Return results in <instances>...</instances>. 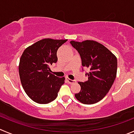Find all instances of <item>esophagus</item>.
<instances>
[{
	"instance_id": "obj_1",
	"label": "esophagus",
	"mask_w": 134,
	"mask_h": 134,
	"mask_svg": "<svg viewBox=\"0 0 134 134\" xmlns=\"http://www.w3.org/2000/svg\"><path fill=\"white\" fill-rule=\"evenodd\" d=\"M66 80H67V81H68V83H69L70 84H73V83H75L76 82V80H71V79L68 78V77H66Z\"/></svg>"
}]
</instances>
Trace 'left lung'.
Here are the masks:
<instances>
[{"label":"left lung","instance_id":"8db88e82","mask_svg":"<svg viewBox=\"0 0 134 134\" xmlns=\"http://www.w3.org/2000/svg\"><path fill=\"white\" fill-rule=\"evenodd\" d=\"M70 43L80 54L82 66L90 70L86 74L88 80L78 82L81 91L75 94V97L85 104L97 103L107 94L115 80L116 57L107 47L95 41H72Z\"/></svg>","mask_w":134,"mask_h":134}]
</instances>
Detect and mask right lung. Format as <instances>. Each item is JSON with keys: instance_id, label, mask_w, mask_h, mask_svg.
Instances as JSON below:
<instances>
[{"instance_id": "obj_1", "label": "right lung", "mask_w": 134, "mask_h": 134, "mask_svg": "<svg viewBox=\"0 0 134 134\" xmlns=\"http://www.w3.org/2000/svg\"><path fill=\"white\" fill-rule=\"evenodd\" d=\"M67 39H43L24 50L19 63V74L24 91L35 103L47 104L58 96L65 77L51 74L50 66L57 62L58 48Z\"/></svg>"}]
</instances>
